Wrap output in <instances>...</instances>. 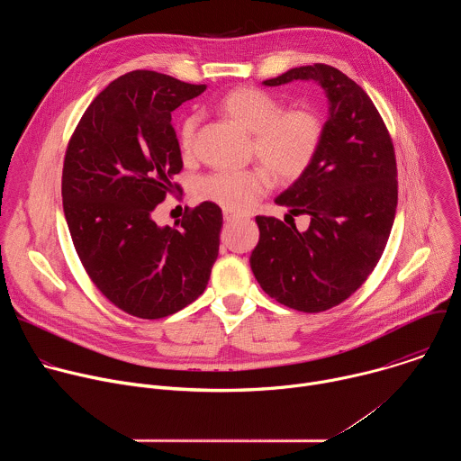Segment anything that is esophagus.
Here are the masks:
<instances>
[{"label": "esophagus", "mask_w": 461, "mask_h": 461, "mask_svg": "<svg viewBox=\"0 0 461 461\" xmlns=\"http://www.w3.org/2000/svg\"><path fill=\"white\" fill-rule=\"evenodd\" d=\"M240 219V215H235V213H231V212H224V221L226 222H235V221H239Z\"/></svg>", "instance_id": "esophagus-1"}]
</instances>
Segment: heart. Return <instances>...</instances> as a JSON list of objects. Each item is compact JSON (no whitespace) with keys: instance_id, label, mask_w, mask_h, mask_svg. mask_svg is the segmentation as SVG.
Here are the masks:
<instances>
[{"instance_id":"1","label":"heart","mask_w":461,"mask_h":461,"mask_svg":"<svg viewBox=\"0 0 461 461\" xmlns=\"http://www.w3.org/2000/svg\"><path fill=\"white\" fill-rule=\"evenodd\" d=\"M221 109L255 135L258 160L283 182L299 178L312 164L322 137L319 114L310 107L283 111L281 100L255 87H237L221 100ZM201 116L189 114L180 125V148L191 151ZM267 169H221L199 182V196L228 212H248L270 189Z\"/></svg>"}]
</instances>
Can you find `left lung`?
Returning <instances> with one entry per match:
<instances>
[{
    "label": "left lung",
    "instance_id": "1",
    "mask_svg": "<svg viewBox=\"0 0 461 461\" xmlns=\"http://www.w3.org/2000/svg\"><path fill=\"white\" fill-rule=\"evenodd\" d=\"M295 80L322 87L328 118L312 164L276 204L306 213L310 226L299 231L276 217H255L258 242L249 267L272 299L313 313L348 299L375 268L396 217L398 169L388 131L354 80L315 63L262 86Z\"/></svg>",
    "mask_w": 461,
    "mask_h": 461
}]
</instances>
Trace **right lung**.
<instances>
[{
	"instance_id": "add662e5",
	"label": "right lung",
	"mask_w": 461,
	"mask_h": 461,
	"mask_svg": "<svg viewBox=\"0 0 461 461\" xmlns=\"http://www.w3.org/2000/svg\"><path fill=\"white\" fill-rule=\"evenodd\" d=\"M204 91L155 71L127 73L93 100L65 153L63 213L77 253L96 288L135 317L191 304L219 255L217 204H199L178 228L153 221L182 169L171 113Z\"/></svg>"
}]
</instances>
